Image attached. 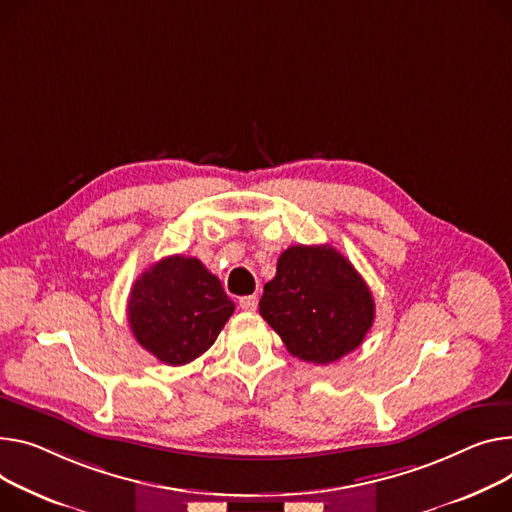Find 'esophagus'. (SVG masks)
<instances>
[{
	"instance_id": "obj_1",
	"label": "esophagus",
	"mask_w": 512,
	"mask_h": 512,
	"mask_svg": "<svg viewBox=\"0 0 512 512\" xmlns=\"http://www.w3.org/2000/svg\"><path fill=\"white\" fill-rule=\"evenodd\" d=\"M238 306H241L243 311H255V309H257V296H243V298H238Z\"/></svg>"
}]
</instances>
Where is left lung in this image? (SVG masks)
<instances>
[{"mask_svg":"<svg viewBox=\"0 0 512 512\" xmlns=\"http://www.w3.org/2000/svg\"><path fill=\"white\" fill-rule=\"evenodd\" d=\"M259 315L304 362L331 364L354 352L372 327L374 298L354 265L329 245H294L278 259Z\"/></svg>","mask_w":512,"mask_h":512,"instance_id":"left-lung-1","label":"left lung"}]
</instances>
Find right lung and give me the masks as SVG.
Returning <instances> with one entry per match:
<instances>
[{
  "label": "right lung",
  "mask_w": 512,
  "mask_h": 512,
  "mask_svg": "<svg viewBox=\"0 0 512 512\" xmlns=\"http://www.w3.org/2000/svg\"><path fill=\"white\" fill-rule=\"evenodd\" d=\"M234 313L220 280L199 259L173 255L133 282L127 321L138 344L168 366L208 352Z\"/></svg>",
  "instance_id": "obj_1"
}]
</instances>
